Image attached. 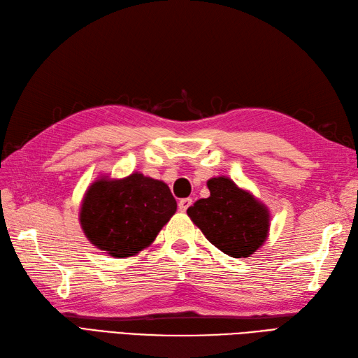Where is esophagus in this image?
I'll use <instances>...</instances> for the list:
<instances>
[{"instance_id":"34e87169","label":"esophagus","mask_w":358,"mask_h":358,"mask_svg":"<svg viewBox=\"0 0 358 358\" xmlns=\"http://www.w3.org/2000/svg\"><path fill=\"white\" fill-rule=\"evenodd\" d=\"M192 206V198H182L178 201V208L180 212H186V210Z\"/></svg>"}]
</instances>
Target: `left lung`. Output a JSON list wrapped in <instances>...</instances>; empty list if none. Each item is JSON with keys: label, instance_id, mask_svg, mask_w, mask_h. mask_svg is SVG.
Segmentation results:
<instances>
[{"label": "left lung", "instance_id": "8db88e82", "mask_svg": "<svg viewBox=\"0 0 358 358\" xmlns=\"http://www.w3.org/2000/svg\"><path fill=\"white\" fill-rule=\"evenodd\" d=\"M207 187L210 196L187 208L192 222L224 254L250 257L268 239V207L228 177L210 178Z\"/></svg>", "mask_w": 358, "mask_h": 358}]
</instances>
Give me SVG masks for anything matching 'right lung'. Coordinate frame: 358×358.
<instances>
[{
    "mask_svg": "<svg viewBox=\"0 0 358 358\" xmlns=\"http://www.w3.org/2000/svg\"><path fill=\"white\" fill-rule=\"evenodd\" d=\"M176 212L166 182L133 172L92 182L81 201L80 225L98 250L125 259L148 248Z\"/></svg>",
    "mask_w": 358,
    "mask_h": 358,
    "instance_id": "1",
    "label": "right lung"
}]
</instances>
